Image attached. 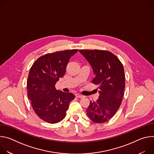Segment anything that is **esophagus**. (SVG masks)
I'll list each match as a JSON object with an SVG mask.
<instances>
[{
	"mask_svg": "<svg viewBox=\"0 0 154 154\" xmlns=\"http://www.w3.org/2000/svg\"><path fill=\"white\" fill-rule=\"evenodd\" d=\"M75 97H79V98H82V97H83V96H82V94H78V93H76V94H75Z\"/></svg>",
	"mask_w": 154,
	"mask_h": 154,
	"instance_id": "34e87169",
	"label": "esophagus"
}]
</instances>
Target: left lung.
Wrapping results in <instances>:
<instances>
[{
  "label": "left lung",
  "mask_w": 154,
  "mask_h": 154,
  "mask_svg": "<svg viewBox=\"0 0 154 154\" xmlns=\"http://www.w3.org/2000/svg\"><path fill=\"white\" fill-rule=\"evenodd\" d=\"M91 66L95 77L92 83L97 85L98 99L91 102L86 115L96 123L110 119L121 106L125 90V74L119 58L107 51L80 50Z\"/></svg>",
  "instance_id": "8db88e82"
}]
</instances>
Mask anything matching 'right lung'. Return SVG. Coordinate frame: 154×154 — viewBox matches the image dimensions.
I'll use <instances>...</instances> for the list:
<instances>
[{"label":"right lung","instance_id":"1","mask_svg":"<svg viewBox=\"0 0 154 154\" xmlns=\"http://www.w3.org/2000/svg\"><path fill=\"white\" fill-rule=\"evenodd\" d=\"M77 49L47 54L38 58L29 74L27 96L35 113L50 124L62 121L75 96L55 88V84L66 72L69 59Z\"/></svg>","mask_w":154,"mask_h":154}]
</instances>
